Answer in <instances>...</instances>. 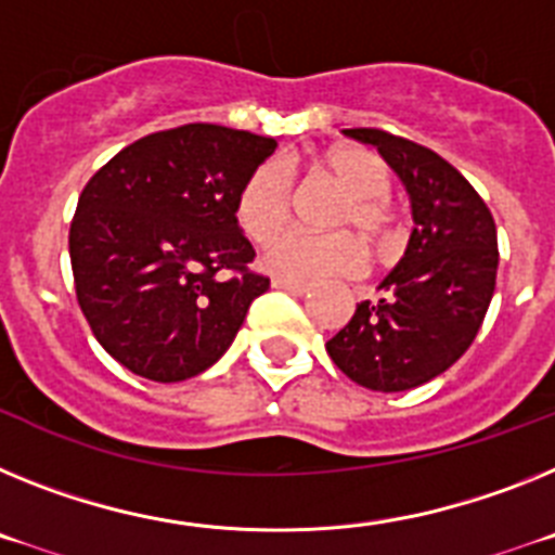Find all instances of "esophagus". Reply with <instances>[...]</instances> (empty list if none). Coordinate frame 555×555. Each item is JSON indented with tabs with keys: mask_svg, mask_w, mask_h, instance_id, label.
<instances>
[{
	"mask_svg": "<svg viewBox=\"0 0 555 555\" xmlns=\"http://www.w3.org/2000/svg\"><path fill=\"white\" fill-rule=\"evenodd\" d=\"M273 287H279V291H291L296 293V296H307V293H310V284L307 282H296V279H284V276L273 279Z\"/></svg>",
	"mask_w": 555,
	"mask_h": 555,
	"instance_id": "1",
	"label": "esophagus"
}]
</instances>
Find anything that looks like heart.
<instances>
[{
  "mask_svg": "<svg viewBox=\"0 0 555 555\" xmlns=\"http://www.w3.org/2000/svg\"><path fill=\"white\" fill-rule=\"evenodd\" d=\"M312 170L344 192L332 209V234H305L291 231L271 245L264 264L273 273L298 282H318L332 276H358L369 264L365 234L379 250H393L399 234L393 229V211L388 206L391 176L374 153L363 147H332L312 162ZM234 220L245 237L257 245H268L293 220V178L279 162H262L245 176L234 197Z\"/></svg>",
  "mask_w": 555,
  "mask_h": 555,
  "instance_id": "obj_1",
  "label": "heart"
}]
</instances>
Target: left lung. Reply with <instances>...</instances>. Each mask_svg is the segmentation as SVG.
<instances>
[{
    "label": "left lung",
    "mask_w": 555,
    "mask_h": 555,
    "mask_svg": "<svg viewBox=\"0 0 555 555\" xmlns=\"http://www.w3.org/2000/svg\"><path fill=\"white\" fill-rule=\"evenodd\" d=\"M374 144L411 195L413 229L402 262L326 340L332 363L363 388L411 391L444 374L472 346L498 279V225L483 197L447 158L379 128H346Z\"/></svg>",
    "instance_id": "8db88e82"
}]
</instances>
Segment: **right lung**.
<instances>
[{
    "instance_id": "1",
    "label": "right lung",
    "mask_w": 555,
    "mask_h": 555,
    "mask_svg": "<svg viewBox=\"0 0 555 555\" xmlns=\"http://www.w3.org/2000/svg\"><path fill=\"white\" fill-rule=\"evenodd\" d=\"M276 139L190 122L137 139L80 192L69 229L77 305L111 358L181 383L223 358L271 279L234 197Z\"/></svg>"
}]
</instances>
